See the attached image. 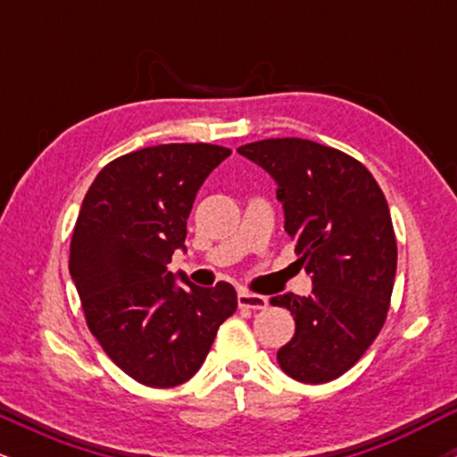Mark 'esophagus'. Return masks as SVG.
Listing matches in <instances>:
<instances>
[{
  "instance_id": "1",
  "label": "esophagus",
  "mask_w": 457,
  "mask_h": 457,
  "mask_svg": "<svg viewBox=\"0 0 457 457\" xmlns=\"http://www.w3.org/2000/svg\"><path fill=\"white\" fill-rule=\"evenodd\" d=\"M238 307L243 309H266L269 307V298L262 295H253V292L240 290L238 292Z\"/></svg>"
}]
</instances>
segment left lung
I'll use <instances>...</instances> for the list:
<instances>
[{"mask_svg":"<svg viewBox=\"0 0 457 457\" xmlns=\"http://www.w3.org/2000/svg\"><path fill=\"white\" fill-rule=\"evenodd\" d=\"M238 152L275 178L286 232L313 283L309 296L270 298L296 324L277 363L305 385L339 378L378 337L391 305L397 243L385 193L363 162L316 141L262 139Z\"/></svg>","mask_w":457,"mask_h":457,"instance_id":"8db88e82","label":"left lung"}]
</instances>
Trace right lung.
<instances>
[{
  "label": "right lung",
  "instance_id": "add662e5",
  "mask_svg": "<svg viewBox=\"0 0 457 457\" xmlns=\"http://www.w3.org/2000/svg\"><path fill=\"white\" fill-rule=\"evenodd\" d=\"M232 150L161 144L104 165L79 211L71 269L87 328L124 374L154 389L182 385L202 367L238 298L229 283L187 287L167 270L185 249L199 187Z\"/></svg>",
  "mask_w": 457,
  "mask_h": 457
}]
</instances>
